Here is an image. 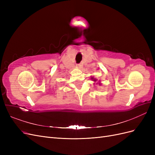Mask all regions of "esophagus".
I'll return each instance as SVG.
<instances>
[{
    "label": "esophagus",
    "mask_w": 155,
    "mask_h": 155,
    "mask_svg": "<svg viewBox=\"0 0 155 155\" xmlns=\"http://www.w3.org/2000/svg\"><path fill=\"white\" fill-rule=\"evenodd\" d=\"M76 67H77V68H80L81 67V65L79 64H78L76 65Z\"/></svg>",
    "instance_id": "1"
}]
</instances>
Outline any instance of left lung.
<instances>
[{"label":"left lung","mask_w":155,"mask_h":155,"mask_svg":"<svg viewBox=\"0 0 155 155\" xmlns=\"http://www.w3.org/2000/svg\"><path fill=\"white\" fill-rule=\"evenodd\" d=\"M91 79H92V80L93 81H97V79H94V78L93 77H91ZM96 84H98V85H101V81H99V82H97V83H96Z\"/></svg>","instance_id":"obj_1"}]
</instances>
